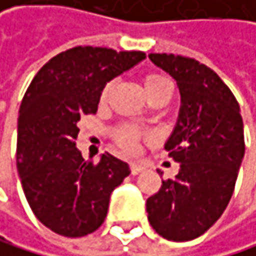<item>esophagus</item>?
Listing matches in <instances>:
<instances>
[{
	"instance_id": "34e87169",
	"label": "esophagus",
	"mask_w": 256,
	"mask_h": 256,
	"mask_svg": "<svg viewBox=\"0 0 256 256\" xmlns=\"http://www.w3.org/2000/svg\"><path fill=\"white\" fill-rule=\"evenodd\" d=\"M143 167L142 164H137V162H134V164H130V172H132V175H137V174H140L142 170H143Z\"/></svg>"
}]
</instances>
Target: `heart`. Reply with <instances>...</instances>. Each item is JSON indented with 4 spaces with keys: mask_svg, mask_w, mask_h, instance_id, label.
Masks as SVG:
<instances>
[{
    "mask_svg": "<svg viewBox=\"0 0 256 256\" xmlns=\"http://www.w3.org/2000/svg\"><path fill=\"white\" fill-rule=\"evenodd\" d=\"M142 84H143V90H145V96H150V94L156 92L160 88H166V86H170V82H168L167 78L160 76V74H148V76L143 78ZM108 92H110V84L102 92V98L103 100L108 97ZM137 138H138V134L135 132V130H132V129H124V130L119 132V135H118L119 143H121V145L124 148H127V150H134L135 148Z\"/></svg>",
    "mask_w": 256,
    "mask_h": 256,
    "instance_id": "heart-1",
    "label": "heart"
}]
</instances>
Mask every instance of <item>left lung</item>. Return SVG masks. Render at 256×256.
I'll list each match as a JSON object with an SVG mask.
<instances>
[{
    "label": "left lung",
    "instance_id": "1",
    "mask_svg": "<svg viewBox=\"0 0 256 256\" xmlns=\"http://www.w3.org/2000/svg\"><path fill=\"white\" fill-rule=\"evenodd\" d=\"M148 57L180 90L178 118L164 145L180 170L146 199L148 222L167 240H192L222 216L232 196L246 153L240 108L220 76L198 60Z\"/></svg>",
    "mask_w": 256,
    "mask_h": 256
}]
</instances>
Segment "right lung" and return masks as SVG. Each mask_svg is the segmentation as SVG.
Segmentation results:
<instances>
[{
  "mask_svg": "<svg viewBox=\"0 0 256 256\" xmlns=\"http://www.w3.org/2000/svg\"><path fill=\"white\" fill-rule=\"evenodd\" d=\"M145 58L140 50L80 46L52 57L28 86L17 119V170L33 214L50 231L81 238L98 230L111 192L130 174L110 153L97 164L86 160L74 140L106 82Z\"/></svg>",
  "mask_w": 256,
  "mask_h": 256,
  "instance_id": "add662e5",
  "label": "right lung"
}]
</instances>
